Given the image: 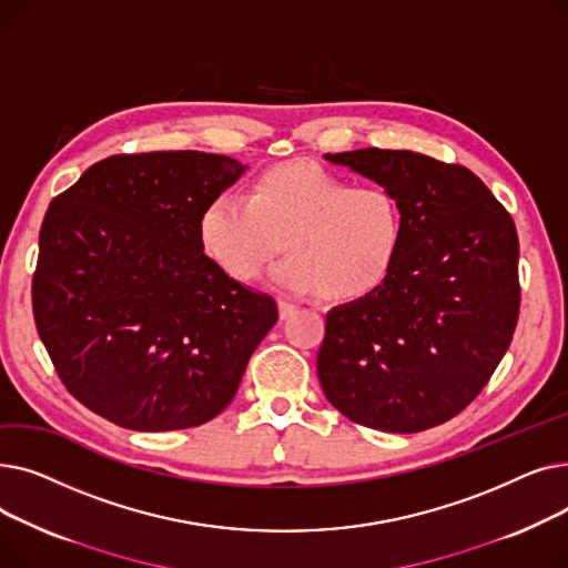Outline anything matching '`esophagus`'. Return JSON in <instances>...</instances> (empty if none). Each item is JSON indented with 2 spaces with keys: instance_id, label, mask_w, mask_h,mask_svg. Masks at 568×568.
<instances>
[{
  "instance_id": "obj_1",
  "label": "esophagus",
  "mask_w": 568,
  "mask_h": 568,
  "mask_svg": "<svg viewBox=\"0 0 568 568\" xmlns=\"http://www.w3.org/2000/svg\"><path fill=\"white\" fill-rule=\"evenodd\" d=\"M278 313H281V320H287V317H292V315L296 313V306L290 304V302H285V300H281V302H278Z\"/></svg>"
}]
</instances>
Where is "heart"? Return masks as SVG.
Here are the masks:
<instances>
[{"label":"heart","instance_id":"heart-1","mask_svg":"<svg viewBox=\"0 0 568 568\" xmlns=\"http://www.w3.org/2000/svg\"><path fill=\"white\" fill-rule=\"evenodd\" d=\"M405 236L398 195L382 184H354L313 161H287L251 179L246 197L219 193L197 216V242L221 272L255 281L290 251L272 281L292 294L324 292L352 302L392 276Z\"/></svg>","mask_w":568,"mask_h":568}]
</instances>
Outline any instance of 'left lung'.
<instances>
[{"label": "left lung", "mask_w": 568, "mask_h": 568, "mask_svg": "<svg viewBox=\"0 0 568 568\" xmlns=\"http://www.w3.org/2000/svg\"><path fill=\"white\" fill-rule=\"evenodd\" d=\"M324 159L392 189L405 236L389 278L326 313L322 392L359 426L435 428L484 392L511 345L520 313L514 219L456 163L375 146Z\"/></svg>", "instance_id": "8db88e82"}]
</instances>
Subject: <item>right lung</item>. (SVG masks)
Returning a JSON list of instances; mask_svg holds the SVG:
<instances>
[{
    "label": "right lung",
    "instance_id": "add662e5",
    "mask_svg": "<svg viewBox=\"0 0 568 568\" xmlns=\"http://www.w3.org/2000/svg\"><path fill=\"white\" fill-rule=\"evenodd\" d=\"M242 163L204 152L116 154L59 193L39 234L37 332L87 409L144 433L195 428L234 398L276 302L202 253V206Z\"/></svg>",
    "mask_w": 568,
    "mask_h": 568
}]
</instances>
